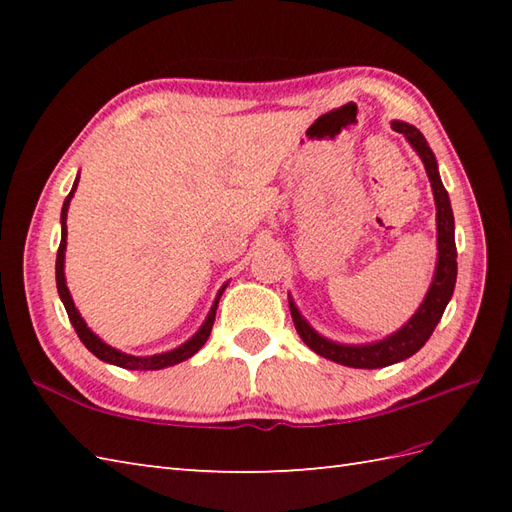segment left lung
<instances>
[{"label":"left lung","mask_w":512,"mask_h":512,"mask_svg":"<svg viewBox=\"0 0 512 512\" xmlns=\"http://www.w3.org/2000/svg\"><path fill=\"white\" fill-rule=\"evenodd\" d=\"M391 127H394V132L405 136L407 143L420 156L431 182L433 200H436V228H438L436 273H433L431 286L427 290V295H424L420 308L413 312V317L402 325L400 330L391 332L389 336H385V339L350 345V343H336V341L325 339L323 334H319L306 319H303L295 299L288 295L290 314H292V321H295V328L301 336V341L319 356L330 358V361L345 367H356V369L387 367V365L405 361V358L416 354L420 347L429 341V336L440 323L444 308H447V303L453 297L455 277H458V250H455L453 209H451L449 193L440 180L438 160L433 156L427 138L420 134V129L402 121H394Z\"/></svg>","instance_id":"1"}]
</instances>
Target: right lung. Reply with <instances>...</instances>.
<instances>
[{
  "label": "right lung",
  "instance_id": "add662e5",
  "mask_svg": "<svg viewBox=\"0 0 512 512\" xmlns=\"http://www.w3.org/2000/svg\"><path fill=\"white\" fill-rule=\"evenodd\" d=\"M76 184H79V176H76L74 184H72V191L68 193V198H65L63 202V209H61V244H59V250H57V290H59V297L63 301L65 306V312H68L70 317V323L74 325L76 334H79V339L83 341V345L88 347V350L96 356L101 358L103 363H110V365H116V367H123V369H140V372H147V369H165V367H171V365H178L182 361H187V358H191L195 352L200 350V347L206 343V339H209V334L213 330V321H215V312H217V303H220V297L222 292L226 290L228 281L226 284L217 290L215 295V301L213 306L209 310V314H206L204 323L200 325V330L195 332L189 341H184L182 345L173 347V350L169 352H160V354H151V356H134V354H125L121 350H116V347L107 345L99 334H94L88 323L83 321L81 312L76 310L74 306V299L70 295L68 290V284H65V246H68V226H65V222H68V209H70V200L74 198V191H76Z\"/></svg>",
  "mask_w": 512,
  "mask_h": 512
}]
</instances>
